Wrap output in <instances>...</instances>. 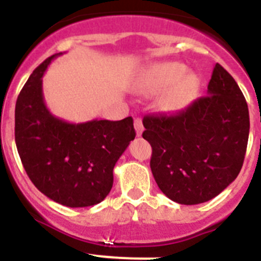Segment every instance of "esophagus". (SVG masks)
<instances>
[{
  "label": "esophagus",
  "instance_id": "34e87169",
  "mask_svg": "<svg viewBox=\"0 0 261 261\" xmlns=\"http://www.w3.org/2000/svg\"><path fill=\"white\" fill-rule=\"evenodd\" d=\"M135 129H136V135L140 137L142 135V130H144V126H142L141 119H136L135 120Z\"/></svg>",
  "mask_w": 261,
  "mask_h": 261
}]
</instances>
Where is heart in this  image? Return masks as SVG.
Returning <instances> with one entry per match:
<instances>
[{"label": "heart", "mask_w": 261, "mask_h": 261, "mask_svg": "<svg viewBox=\"0 0 261 261\" xmlns=\"http://www.w3.org/2000/svg\"><path fill=\"white\" fill-rule=\"evenodd\" d=\"M137 90L147 96L162 94L158 108L166 114H176L184 110L199 90V78L187 73L181 62H159L146 69L138 78Z\"/></svg>", "instance_id": "1"}]
</instances>
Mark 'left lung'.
Here are the masks:
<instances>
[{
  "instance_id": "8db88e82",
  "label": "left lung",
  "mask_w": 261,
  "mask_h": 261,
  "mask_svg": "<svg viewBox=\"0 0 261 261\" xmlns=\"http://www.w3.org/2000/svg\"><path fill=\"white\" fill-rule=\"evenodd\" d=\"M142 124V137L153 149V176L172 201H209L238 176L250 115L238 84L220 64L214 66L206 95L177 114L147 115Z\"/></svg>"
}]
</instances>
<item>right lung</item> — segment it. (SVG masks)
I'll use <instances>...</instances> for the list:
<instances>
[{"mask_svg":"<svg viewBox=\"0 0 261 261\" xmlns=\"http://www.w3.org/2000/svg\"><path fill=\"white\" fill-rule=\"evenodd\" d=\"M56 53L32 71L15 105V144L34 186L70 208L106 199L114 167L136 132L130 116L119 121L71 124L53 116L43 98V75Z\"/></svg>","mask_w":261,"mask_h":261,"instance_id":"right-lung-1","label":"right lung"}]
</instances>
